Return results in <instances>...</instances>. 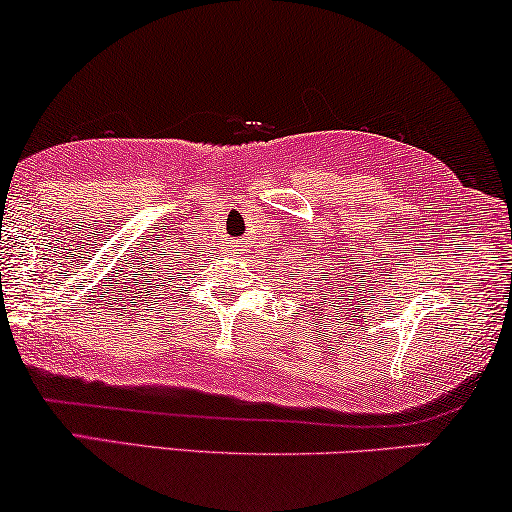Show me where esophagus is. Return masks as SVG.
<instances>
[{
	"label": "esophagus",
	"instance_id": "obj_1",
	"mask_svg": "<svg viewBox=\"0 0 512 512\" xmlns=\"http://www.w3.org/2000/svg\"><path fill=\"white\" fill-rule=\"evenodd\" d=\"M233 247H235V251H242V249H240V242H235V244H233Z\"/></svg>",
	"mask_w": 512,
	"mask_h": 512
}]
</instances>
